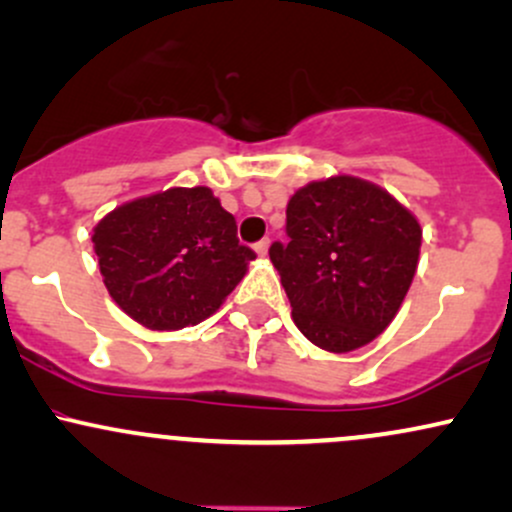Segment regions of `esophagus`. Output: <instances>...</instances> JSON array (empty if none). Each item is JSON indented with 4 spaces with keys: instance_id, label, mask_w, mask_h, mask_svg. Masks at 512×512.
Masks as SVG:
<instances>
[{
    "instance_id": "obj_1",
    "label": "esophagus",
    "mask_w": 512,
    "mask_h": 512,
    "mask_svg": "<svg viewBox=\"0 0 512 512\" xmlns=\"http://www.w3.org/2000/svg\"><path fill=\"white\" fill-rule=\"evenodd\" d=\"M267 250H269V238H262L260 243H255V252H257V255H260V257L267 255Z\"/></svg>"
}]
</instances>
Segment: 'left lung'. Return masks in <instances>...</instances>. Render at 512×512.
I'll use <instances>...</instances> for the list:
<instances>
[{
    "mask_svg": "<svg viewBox=\"0 0 512 512\" xmlns=\"http://www.w3.org/2000/svg\"><path fill=\"white\" fill-rule=\"evenodd\" d=\"M289 243H272L293 322L315 346L346 354L397 315L416 274L421 226L390 192L337 175L310 182L286 207Z\"/></svg>",
    "mask_w": 512,
    "mask_h": 512,
    "instance_id": "left-lung-1",
    "label": "left lung"
}]
</instances>
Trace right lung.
Listing matches in <instances>:
<instances>
[{"instance_id":"1","label":"right lung","mask_w":512,"mask_h":512,"mask_svg":"<svg viewBox=\"0 0 512 512\" xmlns=\"http://www.w3.org/2000/svg\"><path fill=\"white\" fill-rule=\"evenodd\" d=\"M113 301L149 330H182L219 310L255 252L209 187H173L110 211L93 231Z\"/></svg>"}]
</instances>
